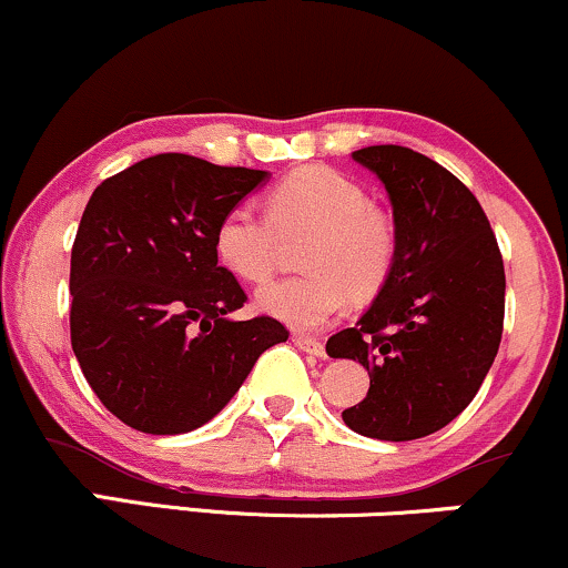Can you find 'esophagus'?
<instances>
[{
  "label": "esophagus",
  "mask_w": 568,
  "mask_h": 568,
  "mask_svg": "<svg viewBox=\"0 0 568 568\" xmlns=\"http://www.w3.org/2000/svg\"><path fill=\"white\" fill-rule=\"evenodd\" d=\"M295 345H297L300 351L311 353V356H324V343H318V339H313V337L297 335V337H295Z\"/></svg>",
  "instance_id": "1"
}]
</instances>
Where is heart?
<instances>
[{
  "label": "heart",
  "instance_id": "obj_1",
  "mask_svg": "<svg viewBox=\"0 0 568 568\" xmlns=\"http://www.w3.org/2000/svg\"><path fill=\"white\" fill-rule=\"evenodd\" d=\"M311 233L300 265L308 273L278 278L257 292V311L292 329H322L353 297H372L396 257L390 223L369 206L358 183L329 166H300L268 193V215L236 204L217 220V263L246 284L276 271L282 236Z\"/></svg>",
  "mask_w": 568,
  "mask_h": 568
}]
</instances>
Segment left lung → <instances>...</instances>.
Returning a JSON list of instances; mask_svg holds the SVG:
<instances>
[{
  "instance_id": "1",
  "label": "left lung",
  "mask_w": 568,
  "mask_h": 568,
  "mask_svg": "<svg viewBox=\"0 0 568 568\" xmlns=\"http://www.w3.org/2000/svg\"><path fill=\"white\" fill-rule=\"evenodd\" d=\"M351 156L388 191L396 257L364 316L326 339V353L369 372V393L343 412L345 425L412 442L449 425L495 364L503 255L478 199L442 164L404 145Z\"/></svg>"
}]
</instances>
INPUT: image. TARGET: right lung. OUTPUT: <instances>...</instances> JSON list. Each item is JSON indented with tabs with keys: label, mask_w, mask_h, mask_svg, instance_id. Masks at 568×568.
Instances as JSON below:
<instances>
[{
	"label": "right lung",
	"mask_w": 568,
	"mask_h": 568,
	"mask_svg": "<svg viewBox=\"0 0 568 568\" xmlns=\"http://www.w3.org/2000/svg\"><path fill=\"white\" fill-rule=\"evenodd\" d=\"M265 180V170L159 153L92 191L71 250V348L130 428H202L260 353L290 337L268 316L233 322L246 295L212 246L217 220Z\"/></svg>",
	"instance_id": "obj_1"
}]
</instances>
